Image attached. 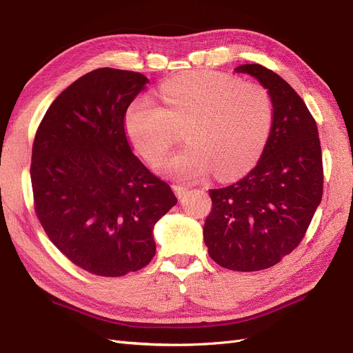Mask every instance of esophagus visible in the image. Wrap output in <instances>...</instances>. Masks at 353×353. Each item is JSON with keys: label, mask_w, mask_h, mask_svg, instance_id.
<instances>
[{"label": "esophagus", "mask_w": 353, "mask_h": 353, "mask_svg": "<svg viewBox=\"0 0 353 353\" xmlns=\"http://www.w3.org/2000/svg\"><path fill=\"white\" fill-rule=\"evenodd\" d=\"M172 188H174L175 194H176L178 197H183V196L187 193V191H188V188H187V187H184V185H174Z\"/></svg>", "instance_id": "34e87169"}]
</instances>
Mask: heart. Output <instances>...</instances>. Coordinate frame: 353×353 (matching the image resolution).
<instances>
[{"mask_svg":"<svg viewBox=\"0 0 353 353\" xmlns=\"http://www.w3.org/2000/svg\"><path fill=\"white\" fill-rule=\"evenodd\" d=\"M160 99L165 108L137 97L125 112V130L138 153L156 163L185 126L188 145L159 165L172 178L197 181L212 170L219 178L234 176L259 157L268 140L272 101L258 83L199 70L165 82Z\"/></svg>","mask_w":353,"mask_h":353,"instance_id":"heart-1","label":"heart"}]
</instances>
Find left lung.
<instances>
[{
	"label": "left lung",
	"mask_w": 353,
	"mask_h": 353,
	"mask_svg": "<svg viewBox=\"0 0 353 353\" xmlns=\"http://www.w3.org/2000/svg\"><path fill=\"white\" fill-rule=\"evenodd\" d=\"M234 70L268 91L271 132L248 175L209 190L212 210L203 237L219 266L249 272L279 263L305 237L323 197V157L314 117L290 85L261 65Z\"/></svg>",
	"instance_id": "1"
}]
</instances>
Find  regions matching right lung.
<instances>
[{
	"instance_id": "obj_1",
	"label": "right lung",
	"mask_w": 353,
	"mask_h": 353,
	"mask_svg": "<svg viewBox=\"0 0 353 353\" xmlns=\"http://www.w3.org/2000/svg\"><path fill=\"white\" fill-rule=\"evenodd\" d=\"M148 79L101 68L52 101L32 147L35 212L52 244L79 268L122 276L150 263L156 222L176 197L134 153L125 112Z\"/></svg>"
}]
</instances>
